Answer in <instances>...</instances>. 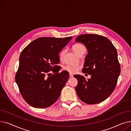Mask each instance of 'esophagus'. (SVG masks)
<instances>
[{"label":"esophagus","mask_w":131,"mask_h":131,"mask_svg":"<svg viewBox=\"0 0 131 131\" xmlns=\"http://www.w3.org/2000/svg\"><path fill=\"white\" fill-rule=\"evenodd\" d=\"M69 76H70V77H72L73 74L72 73H70V74H69Z\"/></svg>","instance_id":"1"}]
</instances>
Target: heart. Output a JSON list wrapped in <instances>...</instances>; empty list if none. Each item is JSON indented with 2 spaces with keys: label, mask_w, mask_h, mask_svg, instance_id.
I'll return each mask as SVG.
<instances>
[{
  "label": "heart",
  "mask_w": 131,
  "mask_h": 131,
  "mask_svg": "<svg viewBox=\"0 0 131 131\" xmlns=\"http://www.w3.org/2000/svg\"><path fill=\"white\" fill-rule=\"evenodd\" d=\"M72 50L74 51V52L78 56L82 53L85 52L86 51L85 47H84L83 45L80 44L74 45L72 47ZM64 53H65L64 50H62L60 52V58L61 59L63 58ZM79 69V67L77 65H67L63 67L64 70L67 71V72L70 73H76L78 71Z\"/></svg>",
  "instance_id": "1"
}]
</instances>
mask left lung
Segmentation results:
<instances>
[{
	"mask_svg": "<svg viewBox=\"0 0 131 131\" xmlns=\"http://www.w3.org/2000/svg\"><path fill=\"white\" fill-rule=\"evenodd\" d=\"M75 41L83 44L87 49L82 71L91 75L88 80L83 75H74L78 82L76 93L86 104L101 103L113 92L121 73L117 50L110 40L99 35H80Z\"/></svg>",
	"mask_w": 131,
	"mask_h": 131,
	"instance_id": "8db88e82",
	"label": "left lung"
}]
</instances>
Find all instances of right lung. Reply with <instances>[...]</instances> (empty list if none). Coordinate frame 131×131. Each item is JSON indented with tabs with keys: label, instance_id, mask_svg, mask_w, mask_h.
<instances>
[{
	"label": "right lung",
	"instance_id": "1",
	"mask_svg": "<svg viewBox=\"0 0 131 131\" xmlns=\"http://www.w3.org/2000/svg\"><path fill=\"white\" fill-rule=\"evenodd\" d=\"M72 38L40 37L21 51L15 81L29 105L47 108L60 97L69 73L65 70L59 72V54Z\"/></svg>",
	"mask_w": 131,
	"mask_h": 131
}]
</instances>
